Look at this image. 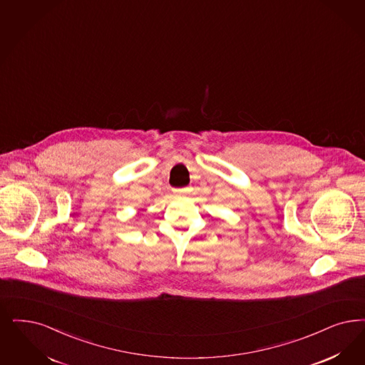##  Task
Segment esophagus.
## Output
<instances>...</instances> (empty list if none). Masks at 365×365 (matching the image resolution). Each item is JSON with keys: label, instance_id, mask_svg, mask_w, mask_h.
I'll use <instances>...</instances> for the list:
<instances>
[{"label": "esophagus", "instance_id": "1", "mask_svg": "<svg viewBox=\"0 0 365 365\" xmlns=\"http://www.w3.org/2000/svg\"><path fill=\"white\" fill-rule=\"evenodd\" d=\"M189 189H174L175 194H183V192H187Z\"/></svg>", "mask_w": 365, "mask_h": 365}]
</instances>
